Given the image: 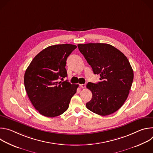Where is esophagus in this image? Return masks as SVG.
Masks as SVG:
<instances>
[{"mask_svg": "<svg viewBox=\"0 0 153 153\" xmlns=\"http://www.w3.org/2000/svg\"><path fill=\"white\" fill-rule=\"evenodd\" d=\"M80 86L82 88H85L86 87V84H80Z\"/></svg>", "mask_w": 153, "mask_h": 153, "instance_id": "esophagus-1", "label": "esophagus"}]
</instances>
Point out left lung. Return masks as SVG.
Listing matches in <instances>:
<instances>
[{"instance_id": "8db88e82", "label": "left lung", "mask_w": 153, "mask_h": 153, "mask_svg": "<svg viewBox=\"0 0 153 153\" xmlns=\"http://www.w3.org/2000/svg\"><path fill=\"white\" fill-rule=\"evenodd\" d=\"M100 82L86 85L93 94L86 106L91 111L107 116L123 105L131 87L134 73L126 57L114 47L100 43L77 45Z\"/></svg>"}]
</instances>
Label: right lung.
I'll use <instances>...</instances> for the list:
<instances>
[{
	"mask_svg": "<svg viewBox=\"0 0 153 153\" xmlns=\"http://www.w3.org/2000/svg\"><path fill=\"white\" fill-rule=\"evenodd\" d=\"M76 48L72 44L50 46L37 54L27 68L25 88L31 103L40 114L54 117L68 108L79 85L63 79L67 77V59Z\"/></svg>",
	"mask_w": 153,
	"mask_h": 153,
	"instance_id": "add662e5",
	"label": "right lung"
}]
</instances>
